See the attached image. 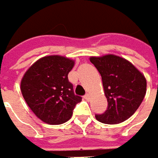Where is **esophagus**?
<instances>
[{
	"mask_svg": "<svg viewBox=\"0 0 158 158\" xmlns=\"http://www.w3.org/2000/svg\"><path fill=\"white\" fill-rule=\"evenodd\" d=\"M84 99L87 100V101H89V100H90V95H89L88 93L85 94V95H84Z\"/></svg>",
	"mask_w": 158,
	"mask_h": 158,
	"instance_id": "obj_1",
	"label": "esophagus"
}]
</instances>
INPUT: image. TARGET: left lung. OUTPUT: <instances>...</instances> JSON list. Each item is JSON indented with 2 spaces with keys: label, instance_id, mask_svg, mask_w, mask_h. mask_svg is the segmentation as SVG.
<instances>
[{
  "label": "left lung",
  "instance_id": "obj_1",
  "mask_svg": "<svg viewBox=\"0 0 158 158\" xmlns=\"http://www.w3.org/2000/svg\"><path fill=\"white\" fill-rule=\"evenodd\" d=\"M102 76L107 109L96 115L105 124H119L130 118L144 100L147 81L130 61L114 55L90 57Z\"/></svg>",
  "mask_w": 158,
  "mask_h": 158
}]
</instances>
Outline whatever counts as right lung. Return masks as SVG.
Here are the masks:
<instances>
[{
  "label": "right lung",
  "instance_id": "add662e5",
  "mask_svg": "<svg viewBox=\"0 0 158 158\" xmlns=\"http://www.w3.org/2000/svg\"><path fill=\"white\" fill-rule=\"evenodd\" d=\"M75 61L61 56H48L28 68L21 81V92L33 113L49 125L67 122L81 97L77 96L68 74Z\"/></svg>",
  "mask_w": 158,
  "mask_h": 158
}]
</instances>
